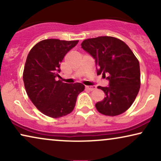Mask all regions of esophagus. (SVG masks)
I'll list each match as a JSON object with an SVG mask.
<instances>
[{
	"label": "esophagus",
	"instance_id": "obj_1",
	"mask_svg": "<svg viewBox=\"0 0 161 161\" xmlns=\"http://www.w3.org/2000/svg\"><path fill=\"white\" fill-rule=\"evenodd\" d=\"M86 89L89 90V91H93L96 89L95 86H86Z\"/></svg>",
	"mask_w": 161,
	"mask_h": 161
}]
</instances>
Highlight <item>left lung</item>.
Wrapping results in <instances>:
<instances>
[{"label": "left lung", "mask_w": 161, "mask_h": 161, "mask_svg": "<svg viewBox=\"0 0 161 161\" xmlns=\"http://www.w3.org/2000/svg\"><path fill=\"white\" fill-rule=\"evenodd\" d=\"M81 47L95 59L97 75L109 80V86L97 88L105 94L95 107L100 114L114 116L127 111L136 100L141 86L139 61L124 42L113 36L87 39Z\"/></svg>", "instance_id": "obj_1"}]
</instances>
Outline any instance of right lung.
<instances>
[{"label": "right lung", "instance_id": "add662e5", "mask_svg": "<svg viewBox=\"0 0 161 161\" xmlns=\"http://www.w3.org/2000/svg\"><path fill=\"white\" fill-rule=\"evenodd\" d=\"M78 40L44 39L30 50L23 78L28 97L45 115L59 118L73 111L78 94L85 89L80 83L68 84L56 80L64 57Z\"/></svg>", "mask_w": 161, "mask_h": 161}]
</instances>
